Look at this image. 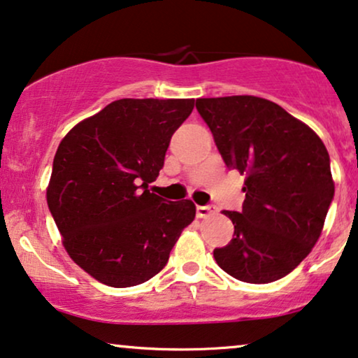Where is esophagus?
Instances as JSON below:
<instances>
[{"instance_id":"34e87169","label":"esophagus","mask_w":358,"mask_h":358,"mask_svg":"<svg viewBox=\"0 0 358 358\" xmlns=\"http://www.w3.org/2000/svg\"><path fill=\"white\" fill-rule=\"evenodd\" d=\"M214 211H216V209H214V206H198L196 208V216L198 217H208L209 214H213Z\"/></svg>"}]
</instances>
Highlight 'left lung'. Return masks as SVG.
I'll return each mask as SVG.
<instances>
[{"label":"left lung","mask_w":358,"mask_h":358,"mask_svg":"<svg viewBox=\"0 0 358 358\" xmlns=\"http://www.w3.org/2000/svg\"><path fill=\"white\" fill-rule=\"evenodd\" d=\"M196 109L224 164L245 175L242 211H222L234 237L214 249V259L245 283L283 278L313 250L334 198L326 145L264 98H199Z\"/></svg>","instance_id":"8db88e82"}]
</instances>
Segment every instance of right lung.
<instances>
[{
  "instance_id": "1",
  "label": "right lung",
  "mask_w": 358,
  "mask_h": 358,
  "mask_svg": "<svg viewBox=\"0 0 358 358\" xmlns=\"http://www.w3.org/2000/svg\"><path fill=\"white\" fill-rule=\"evenodd\" d=\"M193 108L194 99H117L62 139L47 204L70 259L98 282L127 288L150 280L193 222V201L149 189Z\"/></svg>"
}]
</instances>
